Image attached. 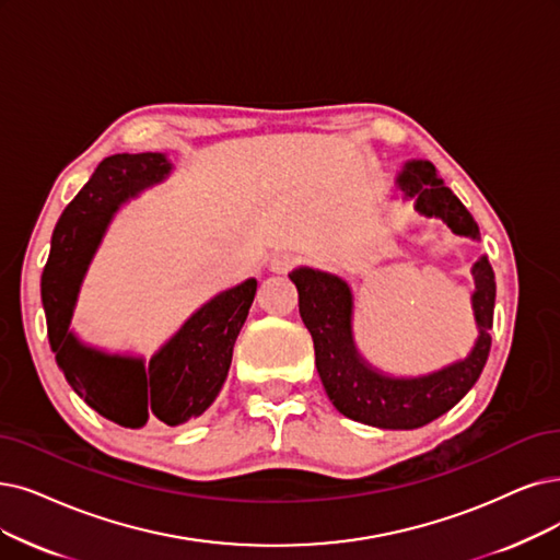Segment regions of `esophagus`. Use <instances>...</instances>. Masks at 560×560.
<instances>
[{
  "instance_id": "esophagus-1",
  "label": "esophagus",
  "mask_w": 560,
  "mask_h": 560,
  "mask_svg": "<svg viewBox=\"0 0 560 560\" xmlns=\"http://www.w3.org/2000/svg\"><path fill=\"white\" fill-rule=\"evenodd\" d=\"M294 266H296V257L289 253H276L271 257V261H268V268H271L273 273H287V271H292Z\"/></svg>"
}]
</instances>
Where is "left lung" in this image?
<instances>
[{
  "mask_svg": "<svg viewBox=\"0 0 560 560\" xmlns=\"http://www.w3.org/2000/svg\"><path fill=\"white\" fill-rule=\"evenodd\" d=\"M397 188L413 199L418 213L441 218L453 234L478 238V225L457 195L436 176L430 161H409L397 176ZM471 296L478 340L466 358L422 376H388L374 370L353 345L351 287L315 268L289 273L299 289V312L315 342V363L332 407L342 416L382 430H416L451 411L474 388L487 363L494 324L497 282L487 257L474 264Z\"/></svg>",
  "mask_w": 560,
  "mask_h": 560,
  "instance_id": "1",
  "label": "left lung"
}]
</instances>
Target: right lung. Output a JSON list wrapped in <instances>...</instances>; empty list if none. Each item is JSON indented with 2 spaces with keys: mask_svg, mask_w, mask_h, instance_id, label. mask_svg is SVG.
Masks as SVG:
<instances>
[{
  "mask_svg": "<svg viewBox=\"0 0 560 560\" xmlns=\"http://www.w3.org/2000/svg\"><path fill=\"white\" fill-rule=\"evenodd\" d=\"M170 172L165 153H117L105 159L63 209L40 276L48 340L66 382L103 418L130 430L155 420L176 428L213 405L257 294L255 278L215 294L192 312L149 363L140 355L89 347L71 330L80 284L109 220L128 199L165 182Z\"/></svg>",
  "mask_w": 560,
  "mask_h": 560,
  "instance_id": "right-lung-1",
  "label": "right lung"
}]
</instances>
